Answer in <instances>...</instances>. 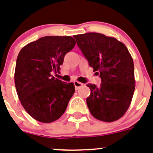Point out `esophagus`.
<instances>
[{"instance_id":"obj_1","label":"esophagus","mask_w":153,"mask_h":153,"mask_svg":"<svg viewBox=\"0 0 153 153\" xmlns=\"http://www.w3.org/2000/svg\"><path fill=\"white\" fill-rule=\"evenodd\" d=\"M73 83H74V85H75V88L76 90H78V89H79L80 88H82V87L83 86V84L81 83V82H77V81H75Z\"/></svg>"}]
</instances>
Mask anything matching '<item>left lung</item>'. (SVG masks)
<instances>
[{
	"label": "left lung",
	"mask_w": 153,
	"mask_h": 153,
	"mask_svg": "<svg viewBox=\"0 0 153 153\" xmlns=\"http://www.w3.org/2000/svg\"><path fill=\"white\" fill-rule=\"evenodd\" d=\"M88 65L101 78L100 86L88 84L86 100L92 116L113 122L130 107L135 90L134 65L127 48L113 37L97 33L73 36Z\"/></svg>",
	"instance_id": "obj_1"
}]
</instances>
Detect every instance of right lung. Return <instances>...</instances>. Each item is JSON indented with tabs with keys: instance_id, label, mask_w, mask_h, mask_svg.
I'll use <instances>...</instances> for the list:
<instances>
[{
	"instance_id": "right-lung-1",
	"label": "right lung",
	"mask_w": 153,
	"mask_h": 153,
	"mask_svg": "<svg viewBox=\"0 0 153 153\" xmlns=\"http://www.w3.org/2000/svg\"><path fill=\"white\" fill-rule=\"evenodd\" d=\"M71 36H44L27 44L19 53L14 82L21 104L30 116L42 123L58 120L75 93L72 82L55 78L67 53L73 49Z\"/></svg>"
}]
</instances>
